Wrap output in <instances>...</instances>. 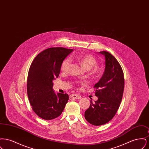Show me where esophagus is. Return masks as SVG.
Here are the masks:
<instances>
[{
  "mask_svg": "<svg viewBox=\"0 0 149 149\" xmlns=\"http://www.w3.org/2000/svg\"><path fill=\"white\" fill-rule=\"evenodd\" d=\"M81 97L80 95L76 94H73L70 95V99H81Z\"/></svg>",
  "mask_w": 149,
  "mask_h": 149,
  "instance_id": "1",
  "label": "esophagus"
}]
</instances>
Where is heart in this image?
Returning <instances> with one entry per match:
<instances>
[{
	"label": "heart",
	"mask_w": 149,
	"mask_h": 149,
	"mask_svg": "<svg viewBox=\"0 0 149 149\" xmlns=\"http://www.w3.org/2000/svg\"><path fill=\"white\" fill-rule=\"evenodd\" d=\"M73 58L78 60L81 65L86 70H91L97 64V60L94 57L91 55H85L79 54L72 56ZM71 64V58L70 57L64 59L61 64V70L64 72L68 71Z\"/></svg>",
	"instance_id": "1"
}]
</instances>
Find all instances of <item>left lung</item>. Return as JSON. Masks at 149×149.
Wrapping results in <instances>:
<instances>
[{
    "instance_id": "8db88e82",
    "label": "left lung",
    "mask_w": 149,
    "mask_h": 149,
    "mask_svg": "<svg viewBox=\"0 0 149 149\" xmlns=\"http://www.w3.org/2000/svg\"><path fill=\"white\" fill-rule=\"evenodd\" d=\"M98 54L104 56L105 69L94 86L98 100H90V107L84 114L85 120L94 126L104 125L113 118L120 105L125 84L123 72L116 58L107 51Z\"/></svg>"
}]
</instances>
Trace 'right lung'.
<instances>
[{"mask_svg":"<svg viewBox=\"0 0 149 149\" xmlns=\"http://www.w3.org/2000/svg\"><path fill=\"white\" fill-rule=\"evenodd\" d=\"M72 49L52 47L40 52L31 65L27 79V94L36 114L45 120L58 117L69 100L68 94L54 91V80L58 78L61 64Z\"/></svg>","mask_w":149,"mask_h":149,"instance_id":"obj_1","label":"right lung"}]
</instances>
